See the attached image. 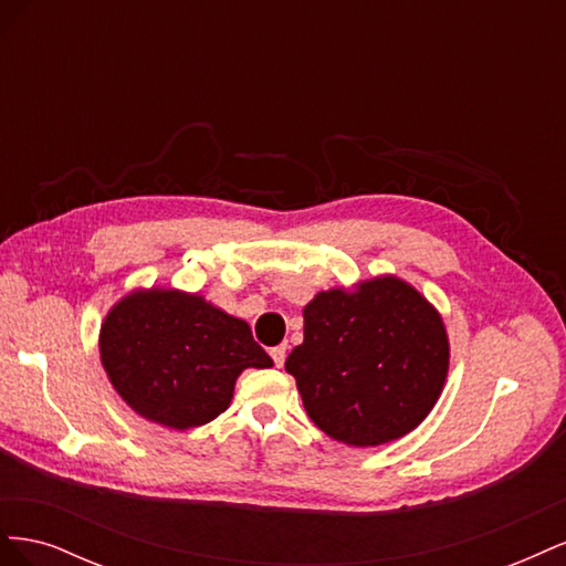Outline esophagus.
<instances>
[{
    "mask_svg": "<svg viewBox=\"0 0 566 566\" xmlns=\"http://www.w3.org/2000/svg\"><path fill=\"white\" fill-rule=\"evenodd\" d=\"M271 358H273V364H276V368H281L285 364V345L273 347L271 349Z\"/></svg>",
    "mask_w": 566,
    "mask_h": 566,
    "instance_id": "esophagus-1",
    "label": "esophagus"
}]
</instances>
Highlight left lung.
<instances>
[{
	"label": "left lung",
	"instance_id": "left-lung-1",
	"mask_svg": "<svg viewBox=\"0 0 566 566\" xmlns=\"http://www.w3.org/2000/svg\"><path fill=\"white\" fill-rule=\"evenodd\" d=\"M306 416L352 447L408 434L437 403L449 370L441 316L399 279L356 293L328 290L304 310V342L287 356Z\"/></svg>",
	"mask_w": 566,
	"mask_h": 566
}]
</instances>
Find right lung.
Segmentation results:
<instances>
[{
	"label": "right lung",
	"instance_id": "obj_1",
	"mask_svg": "<svg viewBox=\"0 0 566 566\" xmlns=\"http://www.w3.org/2000/svg\"><path fill=\"white\" fill-rule=\"evenodd\" d=\"M101 361L136 413L175 430L214 420L245 368H269L250 325L198 295L132 293L101 325Z\"/></svg>",
	"mask_w": 566,
	"mask_h": 566
}]
</instances>
